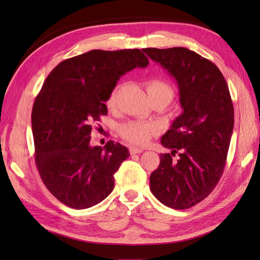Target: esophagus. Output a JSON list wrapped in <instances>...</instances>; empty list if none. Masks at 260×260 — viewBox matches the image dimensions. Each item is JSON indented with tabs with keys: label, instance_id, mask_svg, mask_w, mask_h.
Here are the masks:
<instances>
[{
	"label": "esophagus",
	"instance_id": "esophagus-1",
	"mask_svg": "<svg viewBox=\"0 0 260 260\" xmlns=\"http://www.w3.org/2000/svg\"><path fill=\"white\" fill-rule=\"evenodd\" d=\"M143 150L140 147H135V146H131L129 147V153L132 154V155H134V154H140L142 153Z\"/></svg>",
	"mask_w": 260,
	"mask_h": 260
}]
</instances>
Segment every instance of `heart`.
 Instances as JSON below:
<instances>
[{"label": "heart", "mask_w": 260, "mask_h": 260, "mask_svg": "<svg viewBox=\"0 0 260 260\" xmlns=\"http://www.w3.org/2000/svg\"><path fill=\"white\" fill-rule=\"evenodd\" d=\"M148 97L151 96H163L167 98L168 103L173 98V89L168 84L161 80H152L146 86ZM118 95V87L110 92L107 99L108 108H114L116 106ZM157 126L153 123H146L141 120H132L121 125L119 127V133L126 141H128L136 145H143L151 140L153 135L157 133Z\"/></svg>", "instance_id": "b5f03b06"}]
</instances>
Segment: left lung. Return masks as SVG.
<instances>
[{"instance_id":"obj_1","label":"left lung","mask_w":260,"mask_h":260,"mask_svg":"<svg viewBox=\"0 0 260 260\" xmlns=\"http://www.w3.org/2000/svg\"><path fill=\"white\" fill-rule=\"evenodd\" d=\"M143 51L173 77L183 109L162 136L171 153L159 156L150 189L164 206L191 208L212 192L223 172L234 131L229 88L217 66L189 49Z\"/></svg>"}]
</instances>
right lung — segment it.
Returning a JSON list of instances; mask_svg holds the SVG:
<instances>
[{"label": "right lung", "instance_id": "right-lung-1", "mask_svg": "<svg viewBox=\"0 0 260 260\" xmlns=\"http://www.w3.org/2000/svg\"><path fill=\"white\" fill-rule=\"evenodd\" d=\"M147 64L140 49L90 50L63 60L47 77L31 116L36 163L47 189L66 206L90 208L113 191L129 151L113 141L91 146L92 125L107 114L105 102L120 77Z\"/></svg>", "mask_w": 260, "mask_h": 260}]
</instances>
